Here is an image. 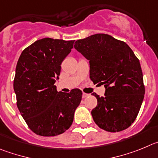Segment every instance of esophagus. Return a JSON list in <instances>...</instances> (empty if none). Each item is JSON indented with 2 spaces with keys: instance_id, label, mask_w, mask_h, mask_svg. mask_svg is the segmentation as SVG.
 <instances>
[{
  "instance_id": "34e87169",
  "label": "esophagus",
  "mask_w": 158,
  "mask_h": 158,
  "mask_svg": "<svg viewBox=\"0 0 158 158\" xmlns=\"http://www.w3.org/2000/svg\"><path fill=\"white\" fill-rule=\"evenodd\" d=\"M89 94H86V93H82V98H87L88 96H89Z\"/></svg>"
}]
</instances>
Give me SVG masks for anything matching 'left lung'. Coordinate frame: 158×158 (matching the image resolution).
<instances>
[{"mask_svg":"<svg viewBox=\"0 0 158 158\" xmlns=\"http://www.w3.org/2000/svg\"><path fill=\"white\" fill-rule=\"evenodd\" d=\"M74 47L89 63V78L104 85L105 96L96 97L91 111L100 128L117 132L129 127L141 108L145 94L141 65L124 42L106 34H96L75 42Z\"/></svg>","mask_w":158,"mask_h":158,"instance_id":"1","label":"left lung"}]
</instances>
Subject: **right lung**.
<instances>
[{
  "instance_id": "add662e5",
  "label": "right lung",
  "mask_w": 158,
  "mask_h": 158,
  "mask_svg": "<svg viewBox=\"0 0 158 158\" xmlns=\"http://www.w3.org/2000/svg\"><path fill=\"white\" fill-rule=\"evenodd\" d=\"M74 42L39 39L24 49L18 60L13 82L17 107L30 129L38 135L64 133L72 124L80 104V89L58 92L54 85Z\"/></svg>"
}]
</instances>
